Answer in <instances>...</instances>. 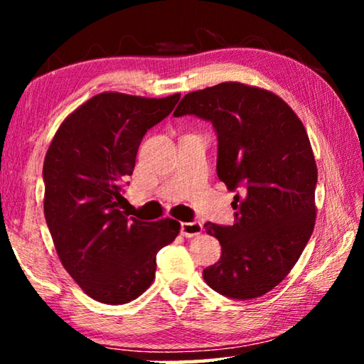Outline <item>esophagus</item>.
<instances>
[{"mask_svg":"<svg viewBox=\"0 0 364 364\" xmlns=\"http://www.w3.org/2000/svg\"><path fill=\"white\" fill-rule=\"evenodd\" d=\"M202 232L200 221H191V223H181V234L184 237H194Z\"/></svg>","mask_w":364,"mask_h":364,"instance_id":"obj_1","label":"esophagus"}]
</instances>
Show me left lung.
Wrapping results in <instances>:
<instances>
[{
  "label": "left lung",
  "instance_id": "obj_1",
  "mask_svg": "<svg viewBox=\"0 0 364 364\" xmlns=\"http://www.w3.org/2000/svg\"><path fill=\"white\" fill-rule=\"evenodd\" d=\"M210 120L217 175L234 196L236 223H205L221 244L204 279L225 297H262L291 273L316 218L318 168L304 123L278 95L225 82L183 97L175 117Z\"/></svg>",
  "mask_w": 364,
  "mask_h": 364
}]
</instances>
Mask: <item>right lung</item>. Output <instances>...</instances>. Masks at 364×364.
Wrapping results in <instances>:
<instances>
[{"label":"right lung","instance_id":"1","mask_svg":"<svg viewBox=\"0 0 364 364\" xmlns=\"http://www.w3.org/2000/svg\"><path fill=\"white\" fill-rule=\"evenodd\" d=\"M180 96L104 91L67 115L49 144L43 207L54 247L72 279L102 304L143 294L156 278L157 252L180 232L176 220L149 223L120 210L141 139Z\"/></svg>","mask_w":364,"mask_h":364}]
</instances>
